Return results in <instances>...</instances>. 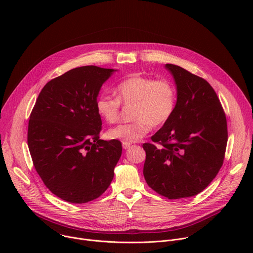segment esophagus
I'll return each mask as SVG.
<instances>
[{
    "label": "esophagus",
    "instance_id": "34e87169",
    "mask_svg": "<svg viewBox=\"0 0 253 253\" xmlns=\"http://www.w3.org/2000/svg\"><path fill=\"white\" fill-rule=\"evenodd\" d=\"M122 146H123L124 149H128V148H130V146H131V143L123 142V143H122Z\"/></svg>",
    "mask_w": 253,
    "mask_h": 253
}]
</instances>
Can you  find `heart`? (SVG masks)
Instances as JSON below:
<instances>
[{"label": "heart", "mask_w": 253, "mask_h": 253, "mask_svg": "<svg viewBox=\"0 0 253 253\" xmlns=\"http://www.w3.org/2000/svg\"><path fill=\"white\" fill-rule=\"evenodd\" d=\"M116 99L101 95L96 100V110L107 123H116L120 104L132 106L133 122L120 124L108 131V137L133 143L145 137L152 127L165 124L173 115L177 93L174 84L166 79L155 80L134 74L115 88Z\"/></svg>", "instance_id": "1"}]
</instances>
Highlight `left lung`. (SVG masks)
<instances>
[{
    "label": "left lung",
    "mask_w": 253,
    "mask_h": 253,
    "mask_svg": "<svg viewBox=\"0 0 253 253\" xmlns=\"http://www.w3.org/2000/svg\"><path fill=\"white\" fill-rule=\"evenodd\" d=\"M165 69L177 91L171 118L145 143L143 174L147 184L169 199L194 196L204 190L223 164L227 123L210 84L173 64Z\"/></svg>",
    "instance_id": "left-lung-1"
}]
</instances>
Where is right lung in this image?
I'll use <instances>...</instances> for the list:
<instances>
[{
	"label": "right lung",
	"mask_w": 253,
	"mask_h": 253,
	"mask_svg": "<svg viewBox=\"0 0 253 253\" xmlns=\"http://www.w3.org/2000/svg\"><path fill=\"white\" fill-rule=\"evenodd\" d=\"M114 69L83 66L48 82L33 108L28 146L49 190L71 203H87L109 187L122 154L118 140L99 139L96 100Z\"/></svg>",
	"instance_id": "obj_1"
}]
</instances>
